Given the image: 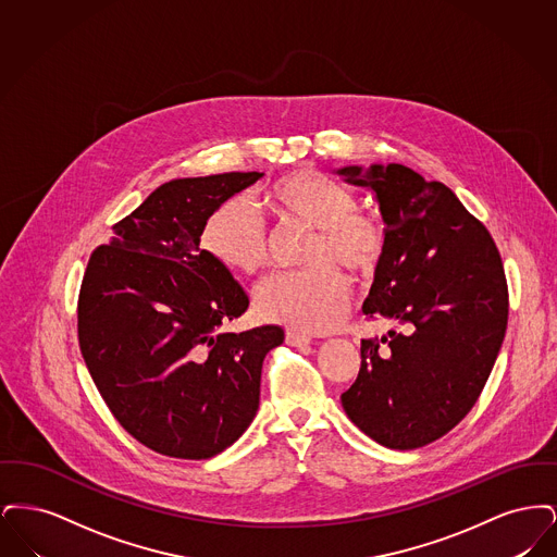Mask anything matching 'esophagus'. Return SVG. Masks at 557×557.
Returning a JSON list of instances; mask_svg holds the SVG:
<instances>
[{"label":"esophagus","mask_w":557,"mask_h":557,"mask_svg":"<svg viewBox=\"0 0 557 557\" xmlns=\"http://www.w3.org/2000/svg\"><path fill=\"white\" fill-rule=\"evenodd\" d=\"M286 343L290 346H307L311 345L313 341H311V336H307V334H300V332H296V330H288V332H286Z\"/></svg>","instance_id":"obj_1"}]
</instances>
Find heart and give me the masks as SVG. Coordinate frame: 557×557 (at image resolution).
Segmentation results:
<instances>
[{"label": "heart", "instance_id": "heart-1", "mask_svg": "<svg viewBox=\"0 0 557 557\" xmlns=\"http://www.w3.org/2000/svg\"><path fill=\"white\" fill-rule=\"evenodd\" d=\"M265 202L282 223L315 230L307 252V263L315 267L269 280L257 292L255 309L267 321L298 332H327L345 315L350 298V282L336 265L355 275L373 273L386 246L384 223L357 209L345 186L311 169L273 182ZM200 246L214 263L239 275H257L269 261L265 225L242 200L212 212Z\"/></svg>", "mask_w": 557, "mask_h": 557}]
</instances>
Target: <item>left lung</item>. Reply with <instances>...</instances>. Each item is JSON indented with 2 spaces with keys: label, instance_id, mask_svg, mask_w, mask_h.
Returning a JSON list of instances; mask_svg holds the SVG:
<instances>
[{
  "label": "left lung",
  "instance_id": "obj_1",
  "mask_svg": "<svg viewBox=\"0 0 557 557\" xmlns=\"http://www.w3.org/2000/svg\"><path fill=\"white\" fill-rule=\"evenodd\" d=\"M336 173L380 205L386 246L363 313L393 325L361 341L343 407L375 443L418 449L468 416L495 366L509 309L502 255L441 182L397 162Z\"/></svg>",
  "mask_w": 557,
  "mask_h": 557
}]
</instances>
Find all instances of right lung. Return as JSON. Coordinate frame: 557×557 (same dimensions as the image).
Returning a JSON list of instances; mask_svg holds the SVG:
<instances>
[{
	"label": "right lung",
	"instance_id": "right-lung-1",
	"mask_svg": "<svg viewBox=\"0 0 557 557\" xmlns=\"http://www.w3.org/2000/svg\"><path fill=\"white\" fill-rule=\"evenodd\" d=\"M261 177L162 184L89 257L81 355L116 422L160 455L209 459L234 445L257 416L263 359L284 343L280 325L221 330L248 296L200 248L212 212Z\"/></svg>",
	"mask_w": 557,
	"mask_h": 557
}]
</instances>
